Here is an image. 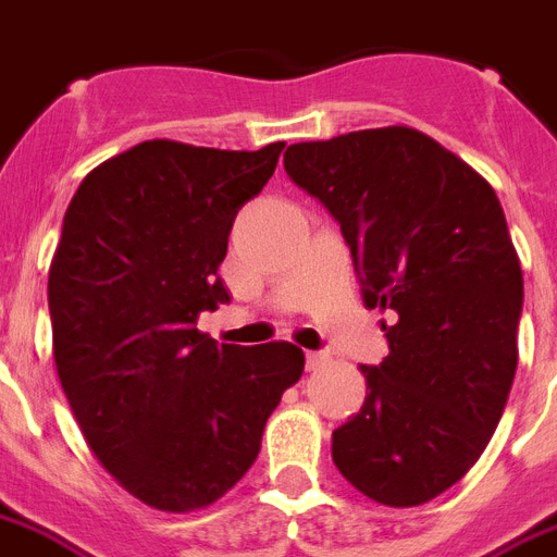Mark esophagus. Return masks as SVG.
I'll return each instance as SVG.
<instances>
[{
  "mask_svg": "<svg viewBox=\"0 0 557 557\" xmlns=\"http://www.w3.org/2000/svg\"><path fill=\"white\" fill-rule=\"evenodd\" d=\"M325 360H329V355H325V351H306V369H309V372L320 369Z\"/></svg>",
  "mask_w": 557,
  "mask_h": 557,
  "instance_id": "1",
  "label": "esophagus"
}]
</instances>
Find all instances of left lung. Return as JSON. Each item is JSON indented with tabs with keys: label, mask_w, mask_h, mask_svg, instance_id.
I'll list each match as a JSON object with an SVG mask.
<instances>
[{
	"label": "left lung",
	"mask_w": 557,
	"mask_h": 557,
	"mask_svg": "<svg viewBox=\"0 0 557 557\" xmlns=\"http://www.w3.org/2000/svg\"><path fill=\"white\" fill-rule=\"evenodd\" d=\"M294 185L337 220L388 355L360 366L363 406L332 460L366 498L420 506L463 478L504 414L518 369L523 274L492 185L406 125L297 143Z\"/></svg>",
	"instance_id": "left-lung-1"
}]
</instances>
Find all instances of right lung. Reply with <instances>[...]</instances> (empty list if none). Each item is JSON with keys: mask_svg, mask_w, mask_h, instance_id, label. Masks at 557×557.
Returning <instances> with one entry per match:
<instances>
[{"mask_svg": "<svg viewBox=\"0 0 557 557\" xmlns=\"http://www.w3.org/2000/svg\"><path fill=\"white\" fill-rule=\"evenodd\" d=\"M283 146L139 143L90 171L62 220L48 274L59 383L99 463L162 512L223 498L302 374L292 343L216 346L197 329L232 300L216 269Z\"/></svg>", "mask_w": 557, "mask_h": 557, "instance_id": "1", "label": "right lung"}]
</instances>
